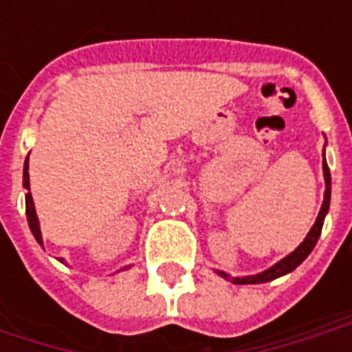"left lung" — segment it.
<instances>
[{"mask_svg":"<svg viewBox=\"0 0 352 352\" xmlns=\"http://www.w3.org/2000/svg\"><path fill=\"white\" fill-rule=\"evenodd\" d=\"M322 171H324V183H326V190H324V201H322V207L318 211V217L315 224L311 226L309 234L305 236L300 247L292 251L288 256H285L283 260H279L277 264L272 265L270 270H265L262 273H256V275H247V277H230L228 273L219 272L217 273L224 277V279L232 280L234 285H260V283H267V280H273L280 277V275H287V273L294 272L298 265L302 264L303 260L307 258L311 254V251L315 249L317 245L318 237H320V230H322V224H324V217L328 213V207H330V192H332V179H330V169H328V164H326L324 158V151H322Z\"/></svg>","mask_w":352,"mask_h":352,"instance_id":"8db88e82","label":"left lung"}]
</instances>
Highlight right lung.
<instances>
[{
	"mask_svg": "<svg viewBox=\"0 0 352 352\" xmlns=\"http://www.w3.org/2000/svg\"><path fill=\"white\" fill-rule=\"evenodd\" d=\"M24 188H26V214H28V224H30V230L32 234L37 239V243L43 247V237H41V228H39V221H37V213H35L34 198H32V192H30V173H28V158L24 162ZM60 262H64V258H60ZM130 267V265H126ZM122 267V270H126Z\"/></svg>",
	"mask_w": 352,
	"mask_h": 352,
	"instance_id": "add662e5",
	"label": "right lung"
}]
</instances>
